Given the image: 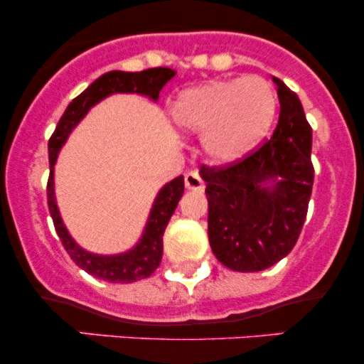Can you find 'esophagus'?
<instances>
[{
  "label": "esophagus",
  "instance_id": "34e87169",
  "mask_svg": "<svg viewBox=\"0 0 364 364\" xmlns=\"http://www.w3.org/2000/svg\"><path fill=\"white\" fill-rule=\"evenodd\" d=\"M185 186L191 191H202L203 190V179L200 176L198 171H190L185 176Z\"/></svg>",
  "mask_w": 364,
  "mask_h": 364
}]
</instances>
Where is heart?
Wrapping results in <instances>:
<instances>
[{
    "mask_svg": "<svg viewBox=\"0 0 364 364\" xmlns=\"http://www.w3.org/2000/svg\"><path fill=\"white\" fill-rule=\"evenodd\" d=\"M275 109L272 85L262 77H245L183 90L171 106V116L181 132L203 133V150L212 161L231 164L267 135Z\"/></svg>",
    "mask_w": 364,
    "mask_h": 364,
    "instance_id": "obj_1",
    "label": "heart"
}]
</instances>
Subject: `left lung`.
Masks as SVG:
<instances>
[{"label": "left lung", "instance_id": "1", "mask_svg": "<svg viewBox=\"0 0 364 364\" xmlns=\"http://www.w3.org/2000/svg\"><path fill=\"white\" fill-rule=\"evenodd\" d=\"M281 114L272 139L243 161L205 168L208 241L236 272H258L287 257L306 219L313 186L311 127L301 101L282 80Z\"/></svg>", "mask_w": 364, "mask_h": 364}]
</instances>
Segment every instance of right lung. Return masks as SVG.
Returning <instances> with one entry per match:
<instances>
[{"instance_id": "obj_1", "label": "right lung", "mask_w": 364, "mask_h": 364, "mask_svg": "<svg viewBox=\"0 0 364 364\" xmlns=\"http://www.w3.org/2000/svg\"><path fill=\"white\" fill-rule=\"evenodd\" d=\"M174 75H176L174 70L164 68V66L135 73L114 70V72L101 75L97 80L92 82L78 97H75L68 104L61 119L58 121V127L54 129L53 136L49 139L48 150L49 169H51L48 181L49 214L53 217L58 236H60L61 243L72 257V260L80 269L97 279H104V281L114 284H129L149 277V275L156 272L159 263L162 260V236H164L166 225H168L171 215L176 210L178 202L181 200L183 191H185V178H174L173 181L166 183L159 190L152 208H150L144 232H141L139 243L133 246L132 250L116 255H99L82 248L73 240L65 223H63L60 208H58L56 203V195H54V164L58 161V154L68 140L70 133L85 118L87 112L95 104L101 102L102 99L109 97L112 94H139L156 102L159 99V92Z\"/></svg>"}]
</instances>
